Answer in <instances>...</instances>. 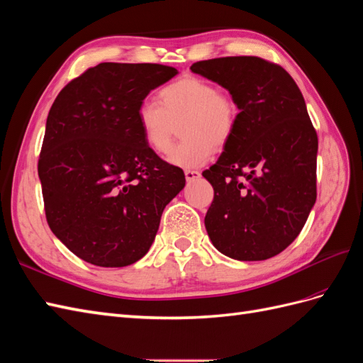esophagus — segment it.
<instances>
[{"instance_id": "obj_1", "label": "esophagus", "mask_w": 363, "mask_h": 363, "mask_svg": "<svg viewBox=\"0 0 363 363\" xmlns=\"http://www.w3.org/2000/svg\"><path fill=\"white\" fill-rule=\"evenodd\" d=\"M184 177H186V182H194V180L200 179V172L188 169V171H184Z\"/></svg>"}]
</instances>
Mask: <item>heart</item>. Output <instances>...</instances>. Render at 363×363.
<instances>
[{
  "label": "heart",
  "instance_id": "b5f03b06",
  "mask_svg": "<svg viewBox=\"0 0 363 363\" xmlns=\"http://www.w3.org/2000/svg\"><path fill=\"white\" fill-rule=\"evenodd\" d=\"M160 103L145 99L138 104L137 123L146 145L155 152H166L174 135V123H180V143L171 147L166 160L192 169L205 164L216 147L231 140L237 125V108L218 87L197 77H183L164 86Z\"/></svg>",
  "mask_w": 363,
  "mask_h": 363
}]
</instances>
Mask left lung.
<instances>
[{"label": "left lung", "mask_w": 363, "mask_h": 363, "mask_svg": "<svg viewBox=\"0 0 363 363\" xmlns=\"http://www.w3.org/2000/svg\"><path fill=\"white\" fill-rule=\"evenodd\" d=\"M191 70L225 87L240 111L222 155L203 171L214 188L208 235L234 260L274 257L315 203L319 141L303 95L284 67L257 57L199 61Z\"/></svg>", "instance_id": "8db88e82"}]
</instances>
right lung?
<instances>
[{
    "label": "right lung",
    "instance_id": "1",
    "mask_svg": "<svg viewBox=\"0 0 363 363\" xmlns=\"http://www.w3.org/2000/svg\"><path fill=\"white\" fill-rule=\"evenodd\" d=\"M177 74L163 65L101 63L70 82L49 111L38 162L48 223L95 267L146 255L163 209L186 183L137 123L138 104Z\"/></svg>",
    "mask_w": 363,
    "mask_h": 363
}]
</instances>
